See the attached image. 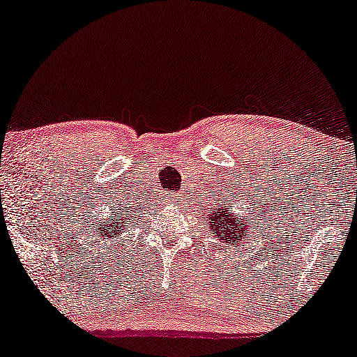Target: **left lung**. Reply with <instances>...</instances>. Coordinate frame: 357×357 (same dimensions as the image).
I'll list each match as a JSON object with an SVG mask.
<instances>
[{"instance_id": "1", "label": "left lung", "mask_w": 357, "mask_h": 357, "mask_svg": "<svg viewBox=\"0 0 357 357\" xmlns=\"http://www.w3.org/2000/svg\"><path fill=\"white\" fill-rule=\"evenodd\" d=\"M218 206L211 208L208 216V227L211 229L214 236L221 238L226 243H236L241 241H247L248 232H250L252 222H247V216L232 211L231 206H224L216 199Z\"/></svg>"}]
</instances>
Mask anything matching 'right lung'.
<instances>
[{
  "instance_id": "add662e5",
  "label": "right lung",
  "mask_w": 357,
  "mask_h": 357,
  "mask_svg": "<svg viewBox=\"0 0 357 357\" xmlns=\"http://www.w3.org/2000/svg\"><path fill=\"white\" fill-rule=\"evenodd\" d=\"M128 213L126 209H114V213L110 214L109 219H104L102 222H96V232L97 236L102 237H116L119 234L125 232L126 231V226L131 222L128 216H125V214Z\"/></svg>"
}]
</instances>
